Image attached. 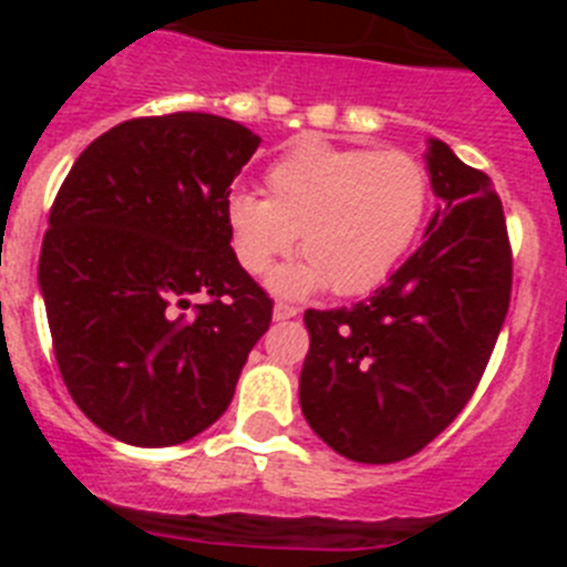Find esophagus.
I'll return each instance as SVG.
<instances>
[{
  "label": "esophagus",
  "instance_id": "34e87169",
  "mask_svg": "<svg viewBox=\"0 0 567 567\" xmlns=\"http://www.w3.org/2000/svg\"><path fill=\"white\" fill-rule=\"evenodd\" d=\"M298 312H300L298 307H292V303H284V300H278V303H275V309H272V318L275 320H289V318H298Z\"/></svg>",
  "mask_w": 567,
  "mask_h": 567
}]
</instances>
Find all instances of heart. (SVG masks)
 Masks as SVG:
<instances>
[{
    "instance_id": "obj_1",
    "label": "heart",
    "mask_w": 567,
    "mask_h": 567,
    "mask_svg": "<svg viewBox=\"0 0 567 567\" xmlns=\"http://www.w3.org/2000/svg\"><path fill=\"white\" fill-rule=\"evenodd\" d=\"M264 193L235 189L224 202L240 269L269 272L298 235L307 260L275 275V292L295 298L329 284L338 295H360L392 272L417 235L429 173L400 150L309 142L269 164Z\"/></svg>"
}]
</instances>
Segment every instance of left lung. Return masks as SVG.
Wrapping results in <instances>:
<instances>
[{"mask_svg": "<svg viewBox=\"0 0 567 567\" xmlns=\"http://www.w3.org/2000/svg\"><path fill=\"white\" fill-rule=\"evenodd\" d=\"M440 198L417 252L354 307L307 309L300 409L354 463H398L471 400L511 300V244L488 175L429 138Z\"/></svg>", "mask_w": 567, "mask_h": 567, "instance_id": "8db88e82", "label": "left lung"}]
</instances>
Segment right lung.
Wrapping results in <instances>:
<instances>
[{
  "label": "right lung",
  "instance_id": "right-lung-1",
  "mask_svg": "<svg viewBox=\"0 0 567 567\" xmlns=\"http://www.w3.org/2000/svg\"><path fill=\"white\" fill-rule=\"evenodd\" d=\"M258 144L221 115H150L115 124L70 167L39 287L70 398L110 437L164 449L202 434L269 329L272 300L224 221Z\"/></svg>",
  "mask_w": 567,
  "mask_h": 567
}]
</instances>
